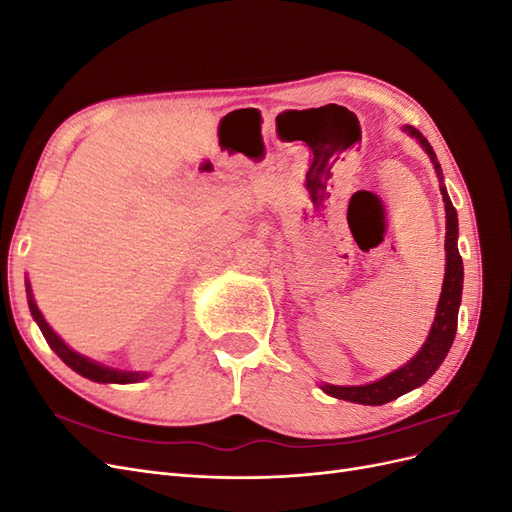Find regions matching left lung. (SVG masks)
I'll list each match as a JSON object with an SVG mask.
<instances>
[{
    "instance_id": "1",
    "label": "left lung",
    "mask_w": 512,
    "mask_h": 512,
    "mask_svg": "<svg viewBox=\"0 0 512 512\" xmlns=\"http://www.w3.org/2000/svg\"><path fill=\"white\" fill-rule=\"evenodd\" d=\"M406 130L429 153V158H431L433 166H436V173L440 179V190H442L444 207H446V243H444L446 273H444V286H442V294H440L436 320H433V327L429 331L427 342L423 344L421 352H418L408 365L399 367L397 371H393V374H389L386 378L365 384V386H333V384L322 386V391L329 393L331 397L354 401V404H365V406L389 404V401L397 399L399 395H404V393L416 389V386L425 384L433 374H436V369L446 359V354H448V350H451L455 333H457V314H459L461 288H463V265H461V256L457 250V211L451 203V198H448V194H446V188L442 183L444 181L442 168H440V162L436 158V153H433L429 141L412 126H408Z\"/></svg>"
}]
</instances>
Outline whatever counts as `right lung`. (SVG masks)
Returning <instances> with one entry per match:
<instances>
[{"mask_svg":"<svg viewBox=\"0 0 512 512\" xmlns=\"http://www.w3.org/2000/svg\"><path fill=\"white\" fill-rule=\"evenodd\" d=\"M27 292H29V312H32L34 320L38 322V327L46 339V344H49L55 354L59 356L61 361H64L68 367H72L76 374H81L89 380L94 382H115V384H128V382H136L145 378V374H134V371H119V369H111V367H102L94 361H89L87 356H81L79 352L70 350L64 342H61L59 335L46 324V320L42 318L38 305L34 303V297H32V290H29V284H27Z\"/></svg>","mask_w":512,"mask_h":512,"instance_id":"right-lung-1","label":"right lung"}]
</instances>
